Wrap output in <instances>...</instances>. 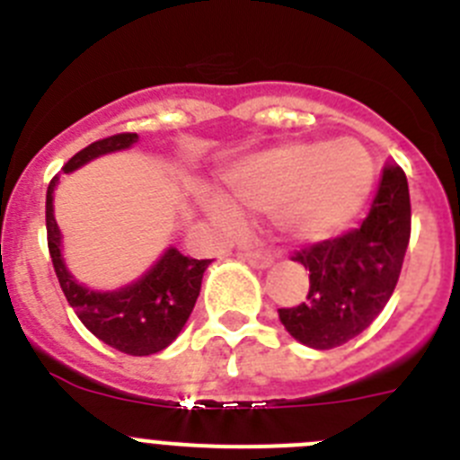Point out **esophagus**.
Masks as SVG:
<instances>
[{"label":"esophagus","instance_id":"34e87169","mask_svg":"<svg viewBox=\"0 0 460 460\" xmlns=\"http://www.w3.org/2000/svg\"><path fill=\"white\" fill-rule=\"evenodd\" d=\"M243 260L249 262L251 267H258V270H267V267L274 265V253L267 249H251L243 253Z\"/></svg>","mask_w":460,"mask_h":460}]
</instances>
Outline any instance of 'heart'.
<instances>
[{
	"label": "heart",
	"instance_id": "1",
	"mask_svg": "<svg viewBox=\"0 0 460 460\" xmlns=\"http://www.w3.org/2000/svg\"><path fill=\"white\" fill-rule=\"evenodd\" d=\"M230 203L205 195L207 209L226 226L243 214H279L304 239L339 233L364 207L373 186V164L357 142H290L243 158L226 174Z\"/></svg>",
	"mask_w": 460,
	"mask_h": 460
}]
</instances>
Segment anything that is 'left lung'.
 I'll list each match as a JSON object with an SVG mask.
<instances>
[{
  "label": "left lung",
  "instance_id": "8db88e82",
  "mask_svg": "<svg viewBox=\"0 0 460 460\" xmlns=\"http://www.w3.org/2000/svg\"><path fill=\"white\" fill-rule=\"evenodd\" d=\"M410 190L403 168L387 164L368 217L359 227L295 251L290 260L308 270L302 304L279 308L283 327L299 343L332 350L361 334L401 276L410 242Z\"/></svg>",
  "mask_w": 460,
  "mask_h": 460
}]
</instances>
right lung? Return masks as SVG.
<instances>
[{"label": "right lung", "mask_w": 460, "mask_h": 460, "mask_svg": "<svg viewBox=\"0 0 460 460\" xmlns=\"http://www.w3.org/2000/svg\"><path fill=\"white\" fill-rule=\"evenodd\" d=\"M136 140V133H117V136L92 142L89 147L75 154L62 170L71 172L101 154L131 147ZM55 184L57 177H52L46 195L48 251H50L52 267H55L64 296L73 311L78 313L80 323L96 339L124 355L147 357L168 348L180 336L181 327L198 302L202 274L211 260L186 258L177 249H170L154 265V270H149L133 286L115 292L89 290L68 274L62 262V253H59L62 237H59V227L52 214Z\"/></svg>", "instance_id": "add662e5"}]
</instances>
